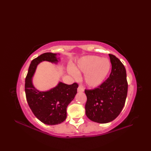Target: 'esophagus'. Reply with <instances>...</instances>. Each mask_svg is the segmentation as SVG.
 Here are the masks:
<instances>
[{
	"instance_id": "34e87169",
	"label": "esophagus",
	"mask_w": 151,
	"mask_h": 151,
	"mask_svg": "<svg viewBox=\"0 0 151 151\" xmlns=\"http://www.w3.org/2000/svg\"><path fill=\"white\" fill-rule=\"evenodd\" d=\"M84 91V88H83L81 86H80L78 88V89H77V91L78 92H83Z\"/></svg>"
}]
</instances>
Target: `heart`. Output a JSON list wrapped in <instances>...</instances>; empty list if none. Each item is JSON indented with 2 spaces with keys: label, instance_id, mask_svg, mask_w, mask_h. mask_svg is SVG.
Listing matches in <instances>:
<instances>
[{
  "label": "heart",
  "instance_id": "1",
  "mask_svg": "<svg viewBox=\"0 0 151 151\" xmlns=\"http://www.w3.org/2000/svg\"><path fill=\"white\" fill-rule=\"evenodd\" d=\"M111 67L107 58L97 56H87L80 59L70 73L76 77L77 74L85 73L84 82L89 87H97L106 78Z\"/></svg>",
  "mask_w": 151,
  "mask_h": 151
}]
</instances>
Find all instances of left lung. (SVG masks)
Returning <instances> with one entry per match:
<instances>
[{
	"instance_id": "8db88e82",
	"label": "left lung",
	"mask_w": 151,
	"mask_h": 151,
	"mask_svg": "<svg viewBox=\"0 0 151 151\" xmlns=\"http://www.w3.org/2000/svg\"><path fill=\"white\" fill-rule=\"evenodd\" d=\"M109 56L111 63L110 76L98 88L85 90L86 114L89 119L99 123L114 120L123 110L127 96L125 67L116 56Z\"/></svg>"
}]
</instances>
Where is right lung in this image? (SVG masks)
<instances>
[{"label": "right lung", "instance_id": "add662e5", "mask_svg": "<svg viewBox=\"0 0 151 151\" xmlns=\"http://www.w3.org/2000/svg\"><path fill=\"white\" fill-rule=\"evenodd\" d=\"M57 56L58 54L46 52L34 59L25 79V93L29 107L38 119L49 125L60 124L65 120L67 107L75 98L78 87L76 83L67 85L62 82L45 91L34 87L32 78L38 64L44 61L57 63L60 60Z\"/></svg>", "mask_w": 151, "mask_h": 151}]
</instances>
